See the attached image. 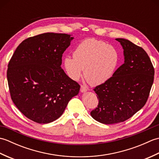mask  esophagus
<instances>
[{
  "instance_id": "1",
  "label": "esophagus",
  "mask_w": 159,
  "mask_h": 159,
  "mask_svg": "<svg viewBox=\"0 0 159 159\" xmlns=\"http://www.w3.org/2000/svg\"><path fill=\"white\" fill-rule=\"evenodd\" d=\"M80 92H82V93H83V92H87V87H85V86H84V85H81L80 86Z\"/></svg>"
}]
</instances>
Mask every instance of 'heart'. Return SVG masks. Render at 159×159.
Here are the masks:
<instances>
[{"label":"heart","mask_w":159,"mask_h":159,"mask_svg":"<svg viewBox=\"0 0 159 159\" xmlns=\"http://www.w3.org/2000/svg\"><path fill=\"white\" fill-rule=\"evenodd\" d=\"M73 57L64 58L63 66L71 79L78 80L82 76L91 85H102L109 80L120 62V53L105 42L87 39L78 45Z\"/></svg>","instance_id":"heart-1"}]
</instances>
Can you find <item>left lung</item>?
Wrapping results in <instances>:
<instances>
[{
	"label": "left lung",
	"mask_w": 159,
	"mask_h": 159,
	"mask_svg": "<svg viewBox=\"0 0 159 159\" xmlns=\"http://www.w3.org/2000/svg\"><path fill=\"white\" fill-rule=\"evenodd\" d=\"M124 49V63L113 76L93 91L98 107L91 111L94 120L105 124L122 122L146 104L154 82V69L140 46L126 39H116Z\"/></svg>",
	"instance_id": "obj_1"
}]
</instances>
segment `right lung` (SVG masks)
Here are the masks:
<instances>
[{"mask_svg": "<svg viewBox=\"0 0 159 159\" xmlns=\"http://www.w3.org/2000/svg\"><path fill=\"white\" fill-rule=\"evenodd\" d=\"M74 39L65 33H46L24 40L8 64L11 100L23 115L48 124L65 111L80 85L61 67L63 53Z\"/></svg>", "mask_w": 159, "mask_h": 159, "instance_id": "1", "label": "right lung"}]
</instances>
